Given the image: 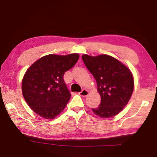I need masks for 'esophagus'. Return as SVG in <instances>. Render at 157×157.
Listing matches in <instances>:
<instances>
[{"mask_svg":"<svg viewBox=\"0 0 157 157\" xmlns=\"http://www.w3.org/2000/svg\"><path fill=\"white\" fill-rule=\"evenodd\" d=\"M79 94L81 96H82V97H86V96H87V95H88L89 91H87V90H86V89H83L81 92L79 93Z\"/></svg>","mask_w":157,"mask_h":157,"instance_id":"esophagus-1","label":"esophagus"}]
</instances>
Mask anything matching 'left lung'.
I'll return each mask as SVG.
<instances>
[{"label":"left lung","mask_w":157,"mask_h":157,"mask_svg":"<svg viewBox=\"0 0 157 157\" xmlns=\"http://www.w3.org/2000/svg\"><path fill=\"white\" fill-rule=\"evenodd\" d=\"M85 66L96 80L101 102L92 109L100 118H111L125 107L134 91V78L128 67L109 55L82 56Z\"/></svg>","instance_id":"obj_1"}]
</instances>
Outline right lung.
Returning <instances> with one entry per match:
<instances>
[{
  "label": "right lung",
  "mask_w": 157,
  "mask_h": 157,
  "mask_svg": "<svg viewBox=\"0 0 157 157\" xmlns=\"http://www.w3.org/2000/svg\"><path fill=\"white\" fill-rule=\"evenodd\" d=\"M79 55L50 54L29 68L22 80V93L27 104L37 115L54 119L62 112L71 95L63 80L66 71L73 68Z\"/></svg>",
  "instance_id": "right-lung-1"
}]
</instances>
